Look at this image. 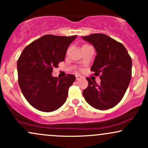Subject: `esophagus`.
<instances>
[{
  "label": "esophagus",
  "mask_w": 148,
  "mask_h": 148,
  "mask_svg": "<svg viewBox=\"0 0 148 148\" xmlns=\"http://www.w3.org/2000/svg\"><path fill=\"white\" fill-rule=\"evenodd\" d=\"M81 77H82V76H81V75H79V74H78V75H76V80L81 79Z\"/></svg>",
  "instance_id": "1"
}]
</instances>
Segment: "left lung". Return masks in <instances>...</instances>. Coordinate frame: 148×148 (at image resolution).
I'll return each mask as SVG.
<instances>
[{
    "label": "left lung",
    "instance_id": "obj_1",
    "mask_svg": "<svg viewBox=\"0 0 148 148\" xmlns=\"http://www.w3.org/2000/svg\"><path fill=\"white\" fill-rule=\"evenodd\" d=\"M95 49L97 56L91 67L101 83L86 78L88 86L83 95L93 108L106 110L116 106L126 92L132 77V61L123 44L101 33L82 36Z\"/></svg>",
    "mask_w": 148,
    "mask_h": 148
}]
</instances>
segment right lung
Listing matches in <instances>:
<instances>
[{
	"label": "right lung",
	"mask_w": 148,
	"mask_h": 148,
	"mask_svg": "<svg viewBox=\"0 0 148 148\" xmlns=\"http://www.w3.org/2000/svg\"><path fill=\"white\" fill-rule=\"evenodd\" d=\"M76 36L44 35L22 51L17 61L18 85L25 99L39 111H54L67 100L75 76L53 77V68L64 60L67 48Z\"/></svg>",
	"instance_id": "add662e5"
}]
</instances>
